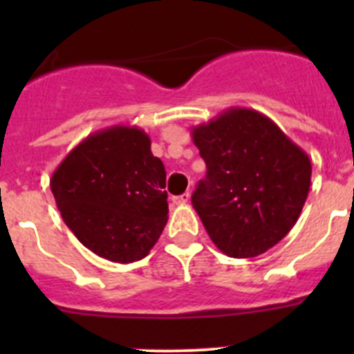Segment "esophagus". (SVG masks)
Masks as SVG:
<instances>
[{
  "label": "esophagus",
  "instance_id": "1",
  "mask_svg": "<svg viewBox=\"0 0 354 354\" xmlns=\"http://www.w3.org/2000/svg\"><path fill=\"white\" fill-rule=\"evenodd\" d=\"M189 198H192V195H189V193H184V195H180V196H174V204L175 205H186L187 202H189Z\"/></svg>",
  "mask_w": 354,
  "mask_h": 354
}]
</instances>
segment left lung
Returning a JSON list of instances; mask_svg holds the SVG:
<instances>
[{"mask_svg": "<svg viewBox=\"0 0 354 354\" xmlns=\"http://www.w3.org/2000/svg\"><path fill=\"white\" fill-rule=\"evenodd\" d=\"M207 175L192 196L209 237L234 259L273 248L298 221L310 189L305 150L271 118L230 108L192 129Z\"/></svg>", "mask_w": 354, "mask_h": 354, "instance_id": "8db88e82", "label": "left lung"}]
</instances>
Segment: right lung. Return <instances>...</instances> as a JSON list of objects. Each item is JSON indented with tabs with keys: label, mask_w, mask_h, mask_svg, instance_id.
Returning <instances> with one entry per match:
<instances>
[{
	"label": "right lung",
	"mask_w": 354,
	"mask_h": 354,
	"mask_svg": "<svg viewBox=\"0 0 354 354\" xmlns=\"http://www.w3.org/2000/svg\"><path fill=\"white\" fill-rule=\"evenodd\" d=\"M49 184L65 225L108 261L127 264L149 255L168 221L167 171L136 126L88 134Z\"/></svg>",
	"instance_id": "obj_1"
}]
</instances>
